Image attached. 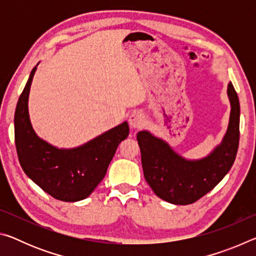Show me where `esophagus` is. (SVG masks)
Returning <instances> with one entry per match:
<instances>
[{"mask_svg":"<svg viewBox=\"0 0 256 256\" xmlns=\"http://www.w3.org/2000/svg\"><path fill=\"white\" fill-rule=\"evenodd\" d=\"M128 123H130V126L132 128H140L144 126L146 123L144 115L140 112H134L133 114H131V116H130Z\"/></svg>","mask_w":256,"mask_h":256,"instance_id":"esophagus-1","label":"esophagus"}]
</instances>
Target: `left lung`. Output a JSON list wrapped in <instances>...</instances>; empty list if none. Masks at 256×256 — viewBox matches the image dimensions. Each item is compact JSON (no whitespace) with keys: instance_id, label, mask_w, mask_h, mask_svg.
Instances as JSON below:
<instances>
[{"instance_id":"left-lung-1","label":"left lung","mask_w":256,"mask_h":256,"mask_svg":"<svg viewBox=\"0 0 256 256\" xmlns=\"http://www.w3.org/2000/svg\"><path fill=\"white\" fill-rule=\"evenodd\" d=\"M228 96L232 112L227 133L222 144L204 159L188 162L149 132L136 134L144 178L156 196L174 204H190L214 190L226 176L235 162L240 144V108L232 82L228 84Z\"/></svg>"}]
</instances>
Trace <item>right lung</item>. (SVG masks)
Masks as SVG:
<instances>
[{"instance_id":"obj_1","label":"right lung","mask_w":256,"mask_h":256,"mask_svg":"<svg viewBox=\"0 0 256 256\" xmlns=\"http://www.w3.org/2000/svg\"><path fill=\"white\" fill-rule=\"evenodd\" d=\"M32 68L14 114V141L24 172L56 200L76 202L88 198L105 177L118 144L128 136L123 123L76 149H56L36 136L29 120L28 97Z\"/></svg>"}]
</instances>
